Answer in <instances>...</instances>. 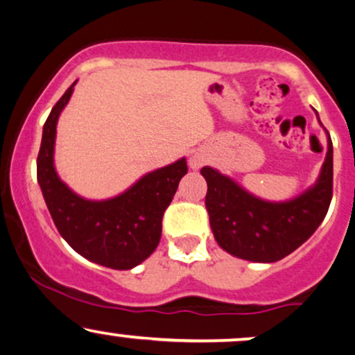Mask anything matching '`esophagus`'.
Wrapping results in <instances>:
<instances>
[{"label": "esophagus", "mask_w": 355, "mask_h": 355, "mask_svg": "<svg viewBox=\"0 0 355 355\" xmlns=\"http://www.w3.org/2000/svg\"><path fill=\"white\" fill-rule=\"evenodd\" d=\"M191 166L194 169H198V168H200V166H202V159H200V157H198V156H192L191 157Z\"/></svg>", "instance_id": "obj_1"}]
</instances>
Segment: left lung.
<instances>
[{"label": "left lung", "mask_w": 355, "mask_h": 355, "mask_svg": "<svg viewBox=\"0 0 355 355\" xmlns=\"http://www.w3.org/2000/svg\"><path fill=\"white\" fill-rule=\"evenodd\" d=\"M200 174L207 181L205 207L220 248L242 260L273 263L301 247L324 220L332 199V141L327 133L326 159L316 182L284 202L257 198L209 166Z\"/></svg>", "instance_id": "obj_1"}]
</instances>
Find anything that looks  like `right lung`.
Masks as SVG:
<instances>
[{
    "instance_id": "1",
    "label": "right lung",
    "mask_w": 355,
    "mask_h": 355,
    "mask_svg": "<svg viewBox=\"0 0 355 355\" xmlns=\"http://www.w3.org/2000/svg\"><path fill=\"white\" fill-rule=\"evenodd\" d=\"M76 84L65 90L44 123L37 182L57 230L78 255L107 268L131 270L159 243L163 214L187 173L186 157L144 174L115 198H80L59 178L54 166L57 120Z\"/></svg>"
}]
</instances>
